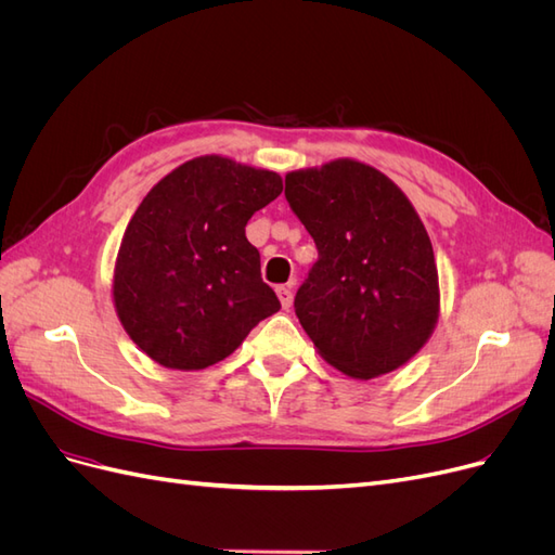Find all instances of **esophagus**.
Wrapping results in <instances>:
<instances>
[{"mask_svg":"<svg viewBox=\"0 0 555 555\" xmlns=\"http://www.w3.org/2000/svg\"><path fill=\"white\" fill-rule=\"evenodd\" d=\"M275 292H278V298H280L282 308L287 310V308L292 306V300H294V282H289V284H280V287H278Z\"/></svg>","mask_w":555,"mask_h":555,"instance_id":"1","label":"esophagus"}]
</instances>
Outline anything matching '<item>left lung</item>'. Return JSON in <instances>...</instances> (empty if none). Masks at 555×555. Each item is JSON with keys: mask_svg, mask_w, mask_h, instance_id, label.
I'll list each match as a JSON object with an SVG mask.
<instances>
[{"mask_svg": "<svg viewBox=\"0 0 555 555\" xmlns=\"http://www.w3.org/2000/svg\"><path fill=\"white\" fill-rule=\"evenodd\" d=\"M317 245L294 310L331 365L371 379L396 371L438 322V268L416 210L373 166L338 159L284 178Z\"/></svg>", "mask_w": 555, "mask_h": 555, "instance_id": "1", "label": "left lung"}]
</instances>
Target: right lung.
Returning a JSON list of instances; mask_svg holds the SVG:
<instances>
[{"label": "right lung", "mask_w": 555, "mask_h": 555, "mask_svg": "<svg viewBox=\"0 0 555 555\" xmlns=\"http://www.w3.org/2000/svg\"><path fill=\"white\" fill-rule=\"evenodd\" d=\"M280 192L278 173L215 155L178 166L147 192L125 231L113 298L150 359L201 371L280 310L245 238L249 217Z\"/></svg>", "instance_id": "right-lung-1"}]
</instances>
